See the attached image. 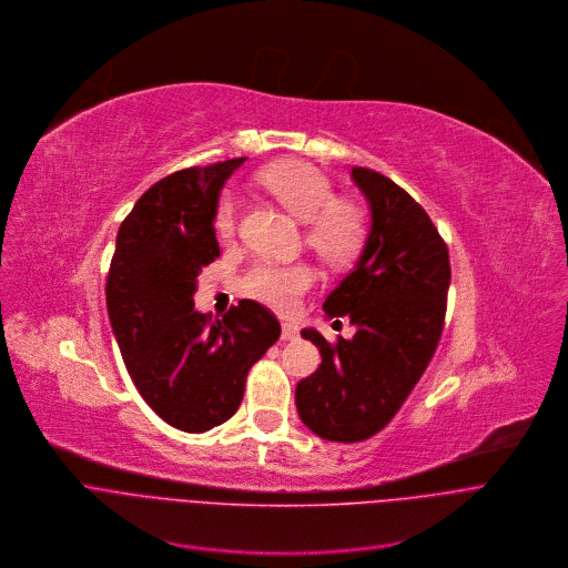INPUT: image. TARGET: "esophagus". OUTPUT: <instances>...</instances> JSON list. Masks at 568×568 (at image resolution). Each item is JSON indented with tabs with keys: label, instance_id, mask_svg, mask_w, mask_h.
Masks as SVG:
<instances>
[{
	"label": "esophagus",
	"instance_id": "34e87169",
	"mask_svg": "<svg viewBox=\"0 0 568 568\" xmlns=\"http://www.w3.org/2000/svg\"><path fill=\"white\" fill-rule=\"evenodd\" d=\"M300 335L297 324L293 322H282V339H295Z\"/></svg>",
	"mask_w": 568,
	"mask_h": 568
}]
</instances>
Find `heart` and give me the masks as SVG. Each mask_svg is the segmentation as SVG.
Segmentation results:
<instances>
[{
  "mask_svg": "<svg viewBox=\"0 0 568 568\" xmlns=\"http://www.w3.org/2000/svg\"><path fill=\"white\" fill-rule=\"evenodd\" d=\"M260 183L300 221L306 223L304 240L317 257L343 268L354 264L369 237L367 212L352 199H335L333 183L315 165L282 161L260 172ZM237 229V201L223 192L214 207V231L231 237ZM315 273L308 264L255 262L242 275V291L275 311H293L313 286Z\"/></svg>",
  "mask_w": 568,
  "mask_h": 568,
  "instance_id": "heart-1",
  "label": "heart"
}]
</instances>
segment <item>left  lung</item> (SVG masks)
I'll return each instance as SVG.
<instances>
[{"label":"left lung","instance_id":"left-lung-1","mask_svg":"<svg viewBox=\"0 0 568 568\" xmlns=\"http://www.w3.org/2000/svg\"><path fill=\"white\" fill-rule=\"evenodd\" d=\"M352 176L369 201L372 231L356 268L322 308L358 331L331 345L304 328L322 365L295 387L302 423L339 443L378 434L407 400L440 339L452 277L447 246L427 212L374 170L354 168Z\"/></svg>","mask_w":568,"mask_h":568}]
</instances>
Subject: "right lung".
<instances>
[{"mask_svg": "<svg viewBox=\"0 0 568 568\" xmlns=\"http://www.w3.org/2000/svg\"><path fill=\"white\" fill-rule=\"evenodd\" d=\"M244 161L187 168L154 183L121 223L106 275L109 322L139 394L190 434L240 409L251 367L282 331L253 300L216 322L194 311L196 277L219 257V192Z\"/></svg>", "mask_w": 568, "mask_h": 568, "instance_id": "obj_1", "label": "right lung"}]
</instances>
